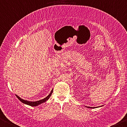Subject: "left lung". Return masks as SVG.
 Here are the masks:
<instances>
[{"label":"left lung","instance_id":"1","mask_svg":"<svg viewBox=\"0 0 127 127\" xmlns=\"http://www.w3.org/2000/svg\"><path fill=\"white\" fill-rule=\"evenodd\" d=\"M86 107H88V108H95V107H93H93H89V106H86Z\"/></svg>","mask_w":127,"mask_h":127}]
</instances>
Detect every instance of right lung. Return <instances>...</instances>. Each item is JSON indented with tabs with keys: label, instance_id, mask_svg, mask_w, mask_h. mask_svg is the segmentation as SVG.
Wrapping results in <instances>:
<instances>
[{
	"label": "right lung",
	"instance_id": "obj_1",
	"mask_svg": "<svg viewBox=\"0 0 127 127\" xmlns=\"http://www.w3.org/2000/svg\"><path fill=\"white\" fill-rule=\"evenodd\" d=\"M52 92H53V90H51L50 94H49L45 98H44V99H42V100H40L37 101H30L25 100L21 99V97L18 96V95H16V96L17 97V98L21 102H22V103H23L26 104H27V105H30V106H37V105H39V104H41L42 103H44V102H46L49 98H50V96H51V95H52Z\"/></svg>",
	"mask_w": 127,
	"mask_h": 127
}]
</instances>
